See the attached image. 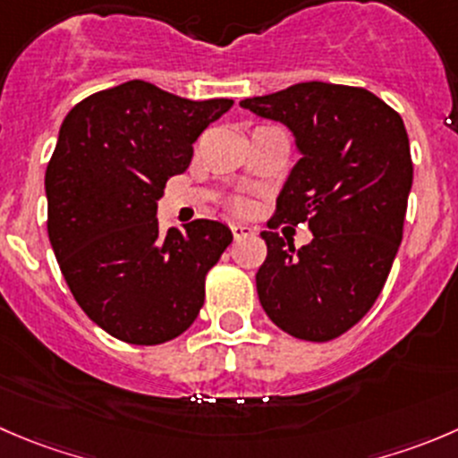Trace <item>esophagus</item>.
<instances>
[{"label": "esophagus", "mask_w": 458, "mask_h": 458, "mask_svg": "<svg viewBox=\"0 0 458 458\" xmlns=\"http://www.w3.org/2000/svg\"><path fill=\"white\" fill-rule=\"evenodd\" d=\"M230 230H233L234 239H246V237H252V234H255V230H252L250 225H243V224H234Z\"/></svg>", "instance_id": "obj_1"}]
</instances>
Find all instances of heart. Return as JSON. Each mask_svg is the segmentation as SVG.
<instances>
[{"mask_svg":"<svg viewBox=\"0 0 458 458\" xmlns=\"http://www.w3.org/2000/svg\"><path fill=\"white\" fill-rule=\"evenodd\" d=\"M234 208H237V210H246V203H242V201H239L237 206H234Z\"/></svg>","mask_w":458,"mask_h":458,"instance_id":"b5f03b06","label":"heart"}]
</instances>
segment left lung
I'll return each instance as SVG.
<instances>
[{"instance_id": "left-lung-1", "label": "left lung", "mask_w": 458, "mask_h": 458, "mask_svg": "<svg viewBox=\"0 0 458 458\" xmlns=\"http://www.w3.org/2000/svg\"><path fill=\"white\" fill-rule=\"evenodd\" d=\"M239 105L284 123L301 154L261 233L268 255L257 295L288 335L335 340L378 300L403 242L414 179L403 118L367 89L331 82H300ZM279 223H309L314 242L295 251L272 233Z\"/></svg>"}]
</instances>
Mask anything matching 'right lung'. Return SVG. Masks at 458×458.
I'll return each instance as SVG.
<instances>
[{
  "label": "right lung",
  "mask_w": 458,
  "mask_h": 458,
  "mask_svg": "<svg viewBox=\"0 0 458 458\" xmlns=\"http://www.w3.org/2000/svg\"><path fill=\"white\" fill-rule=\"evenodd\" d=\"M230 106L130 80L66 114L44 176L48 239L80 309L109 335L152 347L197 319L208 270L233 233L197 219L163 237L157 201Z\"/></svg>",
  "instance_id": "1"
}]
</instances>
